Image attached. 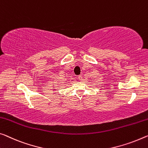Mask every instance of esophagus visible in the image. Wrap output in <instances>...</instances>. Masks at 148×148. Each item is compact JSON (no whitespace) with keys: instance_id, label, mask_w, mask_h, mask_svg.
<instances>
[{"instance_id":"34e87169","label":"esophagus","mask_w":148,"mask_h":148,"mask_svg":"<svg viewBox=\"0 0 148 148\" xmlns=\"http://www.w3.org/2000/svg\"><path fill=\"white\" fill-rule=\"evenodd\" d=\"M78 79H79V80L81 81V79H82V77H81V76H79V77H78Z\"/></svg>"}]
</instances>
